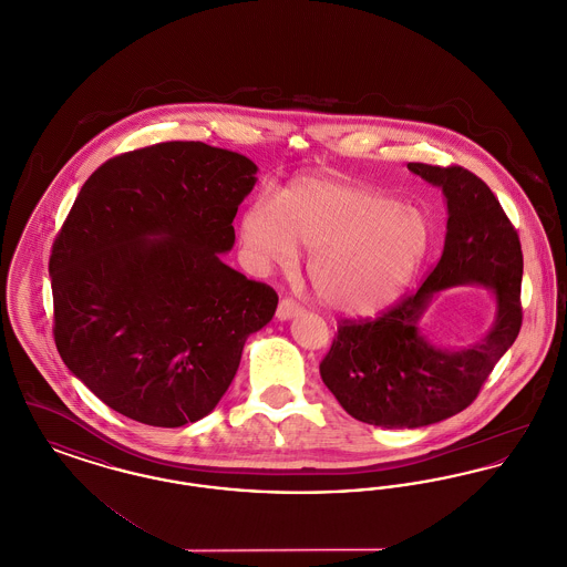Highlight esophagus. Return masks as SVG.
<instances>
[{
  "instance_id": "34e87169",
  "label": "esophagus",
  "mask_w": 567,
  "mask_h": 567,
  "mask_svg": "<svg viewBox=\"0 0 567 567\" xmlns=\"http://www.w3.org/2000/svg\"><path fill=\"white\" fill-rule=\"evenodd\" d=\"M299 310H301V308H299V303H296L293 299H280L278 310H276V319H278V321H289V319L296 317Z\"/></svg>"
}]
</instances>
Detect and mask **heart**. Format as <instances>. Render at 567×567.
Masks as SVG:
<instances>
[{
    "label": "heart",
    "mask_w": 567,
    "mask_h": 567,
    "mask_svg": "<svg viewBox=\"0 0 567 567\" xmlns=\"http://www.w3.org/2000/svg\"><path fill=\"white\" fill-rule=\"evenodd\" d=\"M257 270L296 261L310 250L308 278L321 303L347 317H370L391 306L421 270L432 225L419 208L368 185L301 178L276 204L257 199L240 223Z\"/></svg>",
    "instance_id": "1"
}]
</instances>
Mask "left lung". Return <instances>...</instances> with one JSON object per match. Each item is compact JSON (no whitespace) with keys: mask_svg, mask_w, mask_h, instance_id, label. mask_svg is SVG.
Listing matches in <instances>:
<instances>
[{"mask_svg":"<svg viewBox=\"0 0 567 567\" xmlns=\"http://www.w3.org/2000/svg\"><path fill=\"white\" fill-rule=\"evenodd\" d=\"M446 199L444 250L425 282L377 321H344L321 361L324 386L352 419L386 430H414L472 404L495 363L518 336L523 252L497 197L472 172L408 163ZM461 284L485 286L496 319L465 350H442L417 324L432 297Z\"/></svg>","mask_w":567,"mask_h":567,"instance_id":"obj_1","label":"left lung"}]
</instances>
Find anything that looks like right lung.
Instances as JSON below:
<instances>
[{
    "label": "right lung",
    "instance_id": "obj_1",
    "mask_svg": "<svg viewBox=\"0 0 567 567\" xmlns=\"http://www.w3.org/2000/svg\"><path fill=\"white\" fill-rule=\"evenodd\" d=\"M257 165L163 142L97 167L53 244L54 344L104 404L153 427L210 414L278 296L223 264Z\"/></svg>",
    "mask_w": 567,
    "mask_h": 567
}]
</instances>
